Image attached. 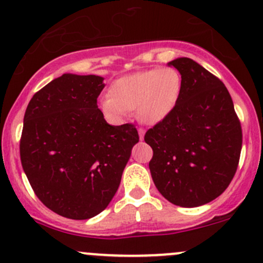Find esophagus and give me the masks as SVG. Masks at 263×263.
<instances>
[{
    "label": "esophagus",
    "instance_id": "1",
    "mask_svg": "<svg viewBox=\"0 0 263 263\" xmlns=\"http://www.w3.org/2000/svg\"><path fill=\"white\" fill-rule=\"evenodd\" d=\"M144 134H146V131H144V128H142V127L138 128V135H140V140H141V141H143Z\"/></svg>",
    "mask_w": 263,
    "mask_h": 263
}]
</instances>
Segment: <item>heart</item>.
<instances>
[{
	"instance_id": "obj_1",
	"label": "heart",
	"mask_w": 263,
	"mask_h": 263,
	"mask_svg": "<svg viewBox=\"0 0 263 263\" xmlns=\"http://www.w3.org/2000/svg\"><path fill=\"white\" fill-rule=\"evenodd\" d=\"M180 92L182 78L177 69H147L115 80L99 107L114 122H121L136 110L140 121L156 125L174 110Z\"/></svg>"
}]
</instances>
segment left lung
Instances as JSON below:
<instances>
[{
  "instance_id": "1",
  "label": "left lung",
  "mask_w": 263,
  "mask_h": 263,
  "mask_svg": "<svg viewBox=\"0 0 263 263\" xmlns=\"http://www.w3.org/2000/svg\"><path fill=\"white\" fill-rule=\"evenodd\" d=\"M182 77L172 112L149 128V171L158 192L172 204L200 206L225 192L236 173L242 131L222 81L189 58L168 63Z\"/></svg>"
}]
</instances>
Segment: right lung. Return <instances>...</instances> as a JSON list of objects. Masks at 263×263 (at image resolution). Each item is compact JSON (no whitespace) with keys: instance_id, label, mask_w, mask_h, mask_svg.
I'll list each match as a JSON object with an SVG mask.
<instances>
[{"instance_id":"right-lung-1","label":"right lung","mask_w":263,"mask_h":263,"mask_svg":"<svg viewBox=\"0 0 263 263\" xmlns=\"http://www.w3.org/2000/svg\"><path fill=\"white\" fill-rule=\"evenodd\" d=\"M104 87L98 75L63 74L27 106L23 171L39 200L64 218L85 220L106 209L140 140L132 123L105 121L98 107Z\"/></svg>"}]
</instances>
